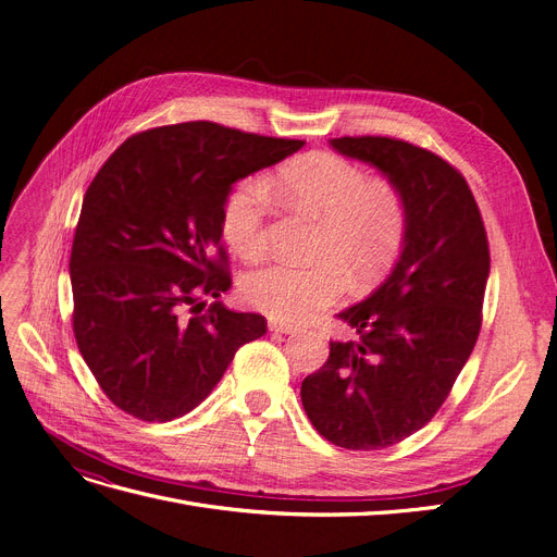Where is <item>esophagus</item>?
Returning <instances> with one entry per match:
<instances>
[{"label":"esophagus","mask_w":557,"mask_h":557,"mask_svg":"<svg viewBox=\"0 0 557 557\" xmlns=\"http://www.w3.org/2000/svg\"><path fill=\"white\" fill-rule=\"evenodd\" d=\"M269 330L272 332H283V334H295L297 327L290 323H278V320H269Z\"/></svg>","instance_id":"esophagus-1"}]
</instances>
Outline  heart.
Here are the masks:
<instances>
[{
    "instance_id": "heart-1",
    "label": "heart",
    "mask_w": 557,
    "mask_h": 557,
    "mask_svg": "<svg viewBox=\"0 0 557 557\" xmlns=\"http://www.w3.org/2000/svg\"><path fill=\"white\" fill-rule=\"evenodd\" d=\"M283 205L318 218L313 262H274L244 276L250 307L285 323H301L339 297L348 278L356 288L379 281L399 256L407 234V207L395 185L369 181L367 172L327 150L285 162L267 178ZM256 181H239L221 209L227 246L244 260L267 248L269 195Z\"/></svg>"
}]
</instances>
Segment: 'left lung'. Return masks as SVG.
I'll list each match as a JSON object with an SVG mask.
<instances>
[{
  "label": "left lung",
  "instance_id": "left-lung-1",
  "mask_svg": "<svg viewBox=\"0 0 557 557\" xmlns=\"http://www.w3.org/2000/svg\"><path fill=\"white\" fill-rule=\"evenodd\" d=\"M336 153L376 166L407 207L397 264L339 313L356 332L301 381L311 425L334 446L379 450L428 425L481 332L491 250L465 176L432 150L391 137H342Z\"/></svg>",
  "mask_w": 557,
  "mask_h": 557
}]
</instances>
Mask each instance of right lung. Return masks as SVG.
Listing matches in <instances>:
<instances>
[{"label":"right lung","mask_w":557,"mask_h":557,"mask_svg":"<svg viewBox=\"0 0 557 557\" xmlns=\"http://www.w3.org/2000/svg\"><path fill=\"white\" fill-rule=\"evenodd\" d=\"M301 146L195 121L134 134L97 172L72 244V318L117 409L148 423L190 413L267 332L260 313L205 301L232 285L221 209L239 178Z\"/></svg>","instance_id":"obj_1"}]
</instances>
